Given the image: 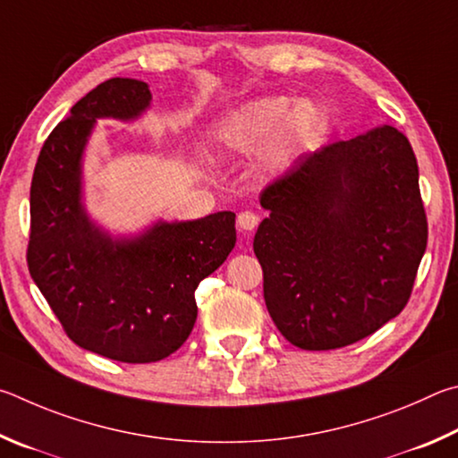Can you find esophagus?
<instances>
[{
  "instance_id": "1",
  "label": "esophagus",
  "mask_w": 458,
  "mask_h": 458,
  "mask_svg": "<svg viewBox=\"0 0 458 458\" xmlns=\"http://www.w3.org/2000/svg\"><path fill=\"white\" fill-rule=\"evenodd\" d=\"M237 225H239V229H243V231H253L259 225V215L253 211H242L237 216Z\"/></svg>"
}]
</instances>
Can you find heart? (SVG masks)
Returning <instances> with one entry per match:
<instances>
[{"mask_svg": "<svg viewBox=\"0 0 458 458\" xmlns=\"http://www.w3.org/2000/svg\"><path fill=\"white\" fill-rule=\"evenodd\" d=\"M319 114L314 104H293L284 96L258 98L243 104L242 108L216 126L215 140L229 155H250L263 147V171L277 174L285 171L314 139Z\"/></svg>", "mask_w": 458, "mask_h": 458, "instance_id": "1", "label": "heart"}]
</instances>
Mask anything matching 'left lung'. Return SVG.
Masks as SVG:
<instances>
[{
  "instance_id": "1",
  "label": "left lung",
  "mask_w": 458,
  "mask_h": 458,
  "mask_svg": "<svg viewBox=\"0 0 458 458\" xmlns=\"http://www.w3.org/2000/svg\"><path fill=\"white\" fill-rule=\"evenodd\" d=\"M259 200L269 216L253 251L287 342L344 348L404 310L428 223L414 150L394 126L301 155Z\"/></svg>"
}]
</instances>
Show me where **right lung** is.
<instances>
[{"label": "right lung", "instance_id": "add662e5", "mask_svg": "<svg viewBox=\"0 0 458 458\" xmlns=\"http://www.w3.org/2000/svg\"><path fill=\"white\" fill-rule=\"evenodd\" d=\"M147 82L110 78L80 98L47 136L30 191L28 267L68 338L126 364L179 350L195 326V290L235 247V213L158 221L112 239L82 205V155L96 118H139Z\"/></svg>", "mask_w": 458, "mask_h": 458}]
</instances>
